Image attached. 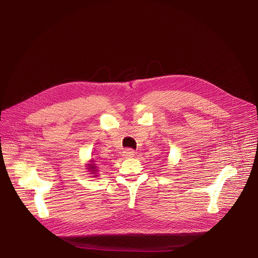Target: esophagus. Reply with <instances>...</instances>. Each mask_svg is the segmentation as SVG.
I'll use <instances>...</instances> for the list:
<instances>
[{"label":"esophagus","mask_w":258,"mask_h":258,"mask_svg":"<svg viewBox=\"0 0 258 258\" xmlns=\"http://www.w3.org/2000/svg\"><path fill=\"white\" fill-rule=\"evenodd\" d=\"M135 156V151H133L132 148H126L123 152V157L124 158H133Z\"/></svg>","instance_id":"esophagus-1"}]
</instances>
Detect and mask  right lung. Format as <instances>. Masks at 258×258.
<instances>
[{
	"mask_svg": "<svg viewBox=\"0 0 258 258\" xmlns=\"http://www.w3.org/2000/svg\"><path fill=\"white\" fill-rule=\"evenodd\" d=\"M95 168H96V166H95L94 164H93V165H90V167H89V169H92L93 171H95Z\"/></svg>",
	"mask_w": 258,
	"mask_h": 258,
	"instance_id": "1",
	"label": "right lung"
}]
</instances>
